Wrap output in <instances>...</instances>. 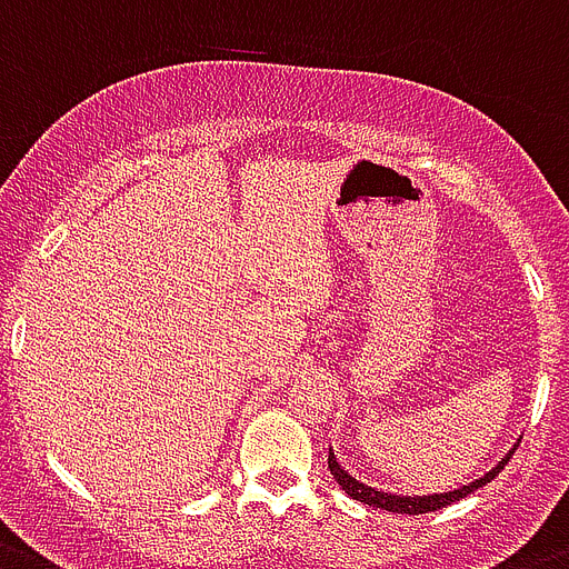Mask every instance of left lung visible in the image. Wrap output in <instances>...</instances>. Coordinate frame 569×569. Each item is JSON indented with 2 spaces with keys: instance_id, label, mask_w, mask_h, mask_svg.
Here are the masks:
<instances>
[{
  "instance_id": "left-lung-1",
  "label": "left lung",
  "mask_w": 569,
  "mask_h": 569,
  "mask_svg": "<svg viewBox=\"0 0 569 569\" xmlns=\"http://www.w3.org/2000/svg\"><path fill=\"white\" fill-rule=\"evenodd\" d=\"M515 455V448L509 451V455L503 457V460L495 466V469L489 471V475H483L480 480H475V483L462 486V489H455V491H442V495H417V498H408V495H388V491H379V489H370V486L358 483L356 477H350L347 471L338 466L336 455L329 451V475L336 477L338 486H341L347 495H350L352 500H361V503L367 506H376V509H388V512H402V515H422V512H433V509H442V506L455 503V500L466 498V495H471L475 489H480V486H486L491 480V477H498V471L503 469L506 462H509V457Z\"/></svg>"
}]
</instances>
